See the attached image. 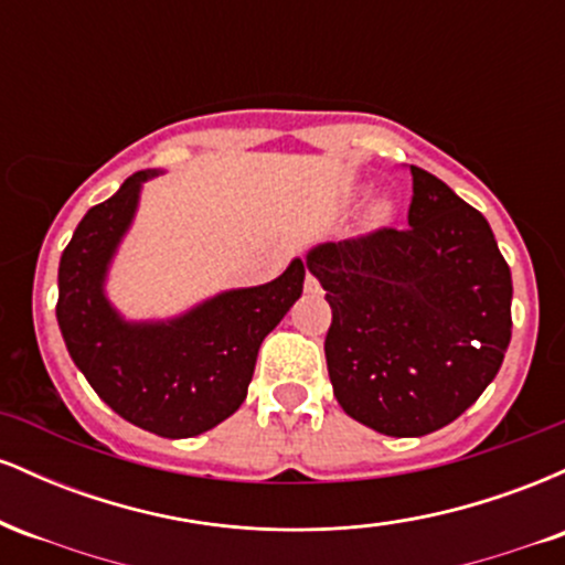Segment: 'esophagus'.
I'll list each match as a JSON object with an SVG mask.
<instances>
[{"instance_id":"34e87169","label":"esophagus","mask_w":565,"mask_h":565,"mask_svg":"<svg viewBox=\"0 0 565 565\" xmlns=\"http://www.w3.org/2000/svg\"><path fill=\"white\" fill-rule=\"evenodd\" d=\"M319 289H321L319 278H316L313 274L305 276V291H308V295H316V291H319Z\"/></svg>"}]
</instances>
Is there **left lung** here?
Segmentation results:
<instances>
[{
    "label": "left lung",
    "mask_w": 565,
    "mask_h": 565,
    "mask_svg": "<svg viewBox=\"0 0 565 565\" xmlns=\"http://www.w3.org/2000/svg\"><path fill=\"white\" fill-rule=\"evenodd\" d=\"M408 228L308 255L327 289L337 404L395 438L427 436L478 401L512 332V278L489 223L436 174L408 167Z\"/></svg>",
    "instance_id": "1"
}]
</instances>
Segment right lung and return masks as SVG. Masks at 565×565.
I'll return each instance as SVG.
<instances>
[{"label":"right lung","mask_w":565,"mask_h":565,"mask_svg":"<svg viewBox=\"0 0 565 565\" xmlns=\"http://www.w3.org/2000/svg\"><path fill=\"white\" fill-rule=\"evenodd\" d=\"M151 174H129L76 225L57 268L55 313L74 364L119 417L157 436L191 438L244 404L257 350L302 295L305 263L295 260L263 287L217 295L174 321H121L103 295V278Z\"/></svg>","instance_id":"add662e5"}]
</instances>
